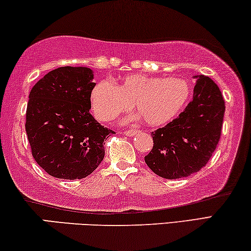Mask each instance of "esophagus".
I'll use <instances>...</instances> for the list:
<instances>
[{
  "label": "esophagus",
  "instance_id": "esophagus-1",
  "mask_svg": "<svg viewBox=\"0 0 251 251\" xmlns=\"http://www.w3.org/2000/svg\"><path fill=\"white\" fill-rule=\"evenodd\" d=\"M137 132H138L137 129H132V130H126L125 132H123V134H126V137H132V135H134Z\"/></svg>",
  "mask_w": 251,
  "mask_h": 251
}]
</instances>
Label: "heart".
<instances>
[{"mask_svg": "<svg viewBox=\"0 0 251 251\" xmlns=\"http://www.w3.org/2000/svg\"><path fill=\"white\" fill-rule=\"evenodd\" d=\"M189 97V83L180 77L130 75L118 84L110 80L98 82L90 93V103L102 122L113 120L134 104L143 121L161 126L178 116Z\"/></svg>", "mask_w": 251, "mask_h": 251, "instance_id": "1", "label": "heart"}]
</instances>
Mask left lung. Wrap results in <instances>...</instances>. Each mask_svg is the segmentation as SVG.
<instances>
[{"mask_svg": "<svg viewBox=\"0 0 251 251\" xmlns=\"http://www.w3.org/2000/svg\"><path fill=\"white\" fill-rule=\"evenodd\" d=\"M194 99L171 122L153 131V147L145 157L148 167L166 179L196 174L206 166L218 146L225 100L210 77L196 76Z\"/></svg>", "mask_w": 251, "mask_h": 251, "instance_id": "1", "label": "left lung"}]
</instances>
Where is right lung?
Returning <instances> with one entry per match:
<instances>
[{
    "mask_svg": "<svg viewBox=\"0 0 251 251\" xmlns=\"http://www.w3.org/2000/svg\"><path fill=\"white\" fill-rule=\"evenodd\" d=\"M92 80L89 68H57L28 94L25 130L32 155L54 178L75 180L92 174L104 158V140L116 133L90 113Z\"/></svg>",
    "mask_w": 251,
    "mask_h": 251,
    "instance_id": "right-lung-1",
    "label": "right lung"
}]
</instances>
